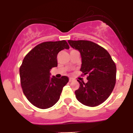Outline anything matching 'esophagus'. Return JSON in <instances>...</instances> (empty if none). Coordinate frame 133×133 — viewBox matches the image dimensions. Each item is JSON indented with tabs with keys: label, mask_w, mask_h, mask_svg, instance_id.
<instances>
[{
	"label": "esophagus",
	"mask_w": 133,
	"mask_h": 133,
	"mask_svg": "<svg viewBox=\"0 0 133 133\" xmlns=\"http://www.w3.org/2000/svg\"><path fill=\"white\" fill-rule=\"evenodd\" d=\"M69 82H71V81H74V79L72 78H70L69 79Z\"/></svg>",
	"instance_id": "1"
}]
</instances>
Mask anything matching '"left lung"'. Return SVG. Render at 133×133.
Masks as SVG:
<instances>
[{"instance_id": "8db88e82", "label": "left lung", "mask_w": 133, "mask_h": 133, "mask_svg": "<svg viewBox=\"0 0 133 133\" xmlns=\"http://www.w3.org/2000/svg\"><path fill=\"white\" fill-rule=\"evenodd\" d=\"M70 46L79 52L80 71L88 74V82L78 80L79 88L75 91L79 102L96 107L105 101L116 84V66L109 52L100 45L87 40H68Z\"/></svg>"}]
</instances>
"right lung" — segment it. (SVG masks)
Returning a JSON list of instances; mask_svg holds the SVG:
<instances>
[{
    "instance_id": "1",
    "label": "right lung",
    "mask_w": 133,
    "mask_h": 133,
    "mask_svg": "<svg viewBox=\"0 0 133 133\" xmlns=\"http://www.w3.org/2000/svg\"><path fill=\"white\" fill-rule=\"evenodd\" d=\"M66 41L46 42L36 45L26 55L20 67L23 93L30 103L42 109L54 105L62 88L69 81L67 76H50V69L57 66L60 51L69 49Z\"/></svg>"
}]
</instances>
